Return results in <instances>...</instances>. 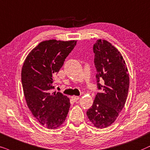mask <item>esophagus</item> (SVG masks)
I'll return each mask as SVG.
<instances>
[{
	"label": "esophagus",
	"instance_id": "34e87169",
	"mask_svg": "<svg viewBox=\"0 0 150 150\" xmlns=\"http://www.w3.org/2000/svg\"><path fill=\"white\" fill-rule=\"evenodd\" d=\"M71 99H73L74 101H77L79 99V97H78V96H72Z\"/></svg>",
	"mask_w": 150,
	"mask_h": 150
}]
</instances>
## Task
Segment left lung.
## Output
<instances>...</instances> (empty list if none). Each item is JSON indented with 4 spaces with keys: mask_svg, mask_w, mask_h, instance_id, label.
Listing matches in <instances>:
<instances>
[{
    "mask_svg": "<svg viewBox=\"0 0 150 150\" xmlns=\"http://www.w3.org/2000/svg\"><path fill=\"white\" fill-rule=\"evenodd\" d=\"M93 52L97 88L101 91L96 95L86 115L95 127L105 128L115 122L124 107L129 74L123 56L109 42L98 40L93 45Z\"/></svg>",
    "mask_w": 150,
    "mask_h": 150,
    "instance_id": "obj_1",
    "label": "left lung"
}]
</instances>
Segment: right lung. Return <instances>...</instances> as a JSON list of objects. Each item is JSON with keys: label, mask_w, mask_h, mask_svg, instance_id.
Instances as JSON below:
<instances>
[{"label": "right lung", "mask_w": 150, "mask_h": 150, "mask_svg": "<svg viewBox=\"0 0 150 150\" xmlns=\"http://www.w3.org/2000/svg\"><path fill=\"white\" fill-rule=\"evenodd\" d=\"M76 40L41 42L26 57L21 72L27 104L33 117L48 129H56L69 112L70 100L59 92L52 93L54 79Z\"/></svg>", "instance_id": "obj_1"}]
</instances>
